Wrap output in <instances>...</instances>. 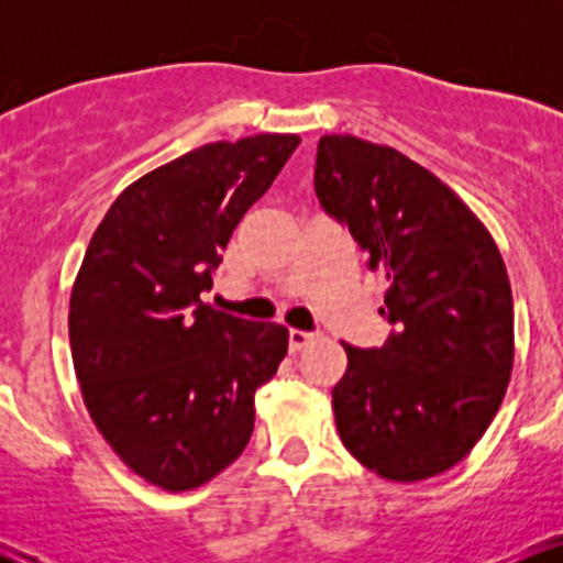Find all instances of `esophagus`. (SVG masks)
Masks as SVG:
<instances>
[{
	"label": "esophagus",
	"mask_w": 563,
	"mask_h": 563,
	"mask_svg": "<svg viewBox=\"0 0 563 563\" xmlns=\"http://www.w3.org/2000/svg\"><path fill=\"white\" fill-rule=\"evenodd\" d=\"M314 339H318V335H314V333H309V331H296V328H294V331L288 333V346H290V352H301V349L312 344Z\"/></svg>",
	"instance_id": "1"
}]
</instances>
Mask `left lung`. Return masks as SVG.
<instances>
[{
	"mask_svg": "<svg viewBox=\"0 0 563 563\" xmlns=\"http://www.w3.org/2000/svg\"><path fill=\"white\" fill-rule=\"evenodd\" d=\"M314 192L389 283L380 349L344 344L333 389L344 448L389 482L461 463L493 423L514 367V296L479 217L421 164L352 134L318 142Z\"/></svg>",
	"mask_w": 563,
	"mask_h": 563,
	"instance_id": "1",
	"label": "left lung"
}]
</instances>
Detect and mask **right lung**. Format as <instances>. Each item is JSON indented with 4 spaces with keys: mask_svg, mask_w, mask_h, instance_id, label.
I'll use <instances>...</instances> for the list:
<instances>
[{
    "mask_svg": "<svg viewBox=\"0 0 563 563\" xmlns=\"http://www.w3.org/2000/svg\"><path fill=\"white\" fill-rule=\"evenodd\" d=\"M299 142L196 147L129 185L87 245L68 309L84 405L124 466L166 493L196 489L241 455L254 394L288 352V328L232 318L200 294Z\"/></svg>",
    "mask_w": 563,
    "mask_h": 563,
    "instance_id": "1",
    "label": "right lung"
}]
</instances>
